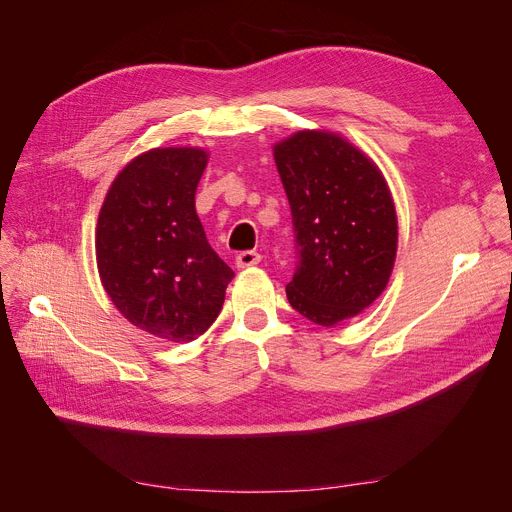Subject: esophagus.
I'll return each instance as SVG.
<instances>
[{
    "mask_svg": "<svg viewBox=\"0 0 512 512\" xmlns=\"http://www.w3.org/2000/svg\"><path fill=\"white\" fill-rule=\"evenodd\" d=\"M258 262H260V254H258V252H252V250L241 252V254H237V258H235V265H237V269L254 267V265H258Z\"/></svg>",
    "mask_w": 512,
    "mask_h": 512,
    "instance_id": "1",
    "label": "esophagus"
}]
</instances>
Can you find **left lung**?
Here are the masks:
<instances>
[{
  "instance_id": "8db88e82",
  "label": "left lung",
  "mask_w": 512,
  "mask_h": 512,
  "mask_svg": "<svg viewBox=\"0 0 512 512\" xmlns=\"http://www.w3.org/2000/svg\"><path fill=\"white\" fill-rule=\"evenodd\" d=\"M292 211L299 265L290 305L320 327L359 316L391 280L397 211L382 170L346 136L299 130L273 145Z\"/></svg>"
}]
</instances>
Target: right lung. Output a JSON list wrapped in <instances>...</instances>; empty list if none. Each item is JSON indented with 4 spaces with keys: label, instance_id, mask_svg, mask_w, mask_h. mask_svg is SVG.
I'll use <instances>...</instances> for the list:
<instances>
[{
    "label": "right lung",
    "instance_id": "obj_1",
    "mask_svg": "<svg viewBox=\"0 0 512 512\" xmlns=\"http://www.w3.org/2000/svg\"><path fill=\"white\" fill-rule=\"evenodd\" d=\"M207 162L203 147L143 151L113 179L96 224V262L108 299L136 329L175 344L211 327L235 277L196 215Z\"/></svg>",
    "mask_w": 512,
    "mask_h": 512
}]
</instances>
